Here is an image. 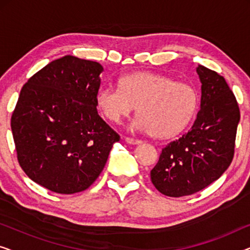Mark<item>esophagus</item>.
I'll use <instances>...</instances> for the list:
<instances>
[{
	"mask_svg": "<svg viewBox=\"0 0 250 250\" xmlns=\"http://www.w3.org/2000/svg\"><path fill=\"white\" fill-rule=\"evenodd\" d=\"M125 142L128 143V145H140L141 143V141L138 139H132V138H124Z\"/></svg>",
	"mask_w": 250,
	"mask_h": 250,
	"instance_id": "1",
	"label": "esophagus"
}]
</instances>
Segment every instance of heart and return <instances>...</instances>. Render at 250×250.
Instances as JSON below:
<instances>
[{
  "instance_id": "b5f03b06",
  "label": "heart",
  "mask_w": 250,
  "mask_h": 250,
  "mask_svg": "<svg viewBox=\"0 0 250 250\" xmlns=\"http://www.w3.org/2000/svg\"><path fill=\"white\" fill-rule=\"evenodd\" d=\"M97 105L108 121L119 123L138 107L133 131L150 132L159 139L182 132L196 115L199 95L184 82L153 73H135L119 80V87L104 85L97 92Z\"/></svg>"
}]
</instances>
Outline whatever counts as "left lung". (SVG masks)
Returning a JSON list of instances; mask_svg holds the SVG:
<instances>
[{
  "instance_id": "left-lung-1",
  "label": "left lung",
  "mask_w": 250,
  "mask_h": 250,
  "mask_svg": "<svg viewBox=\"0 0 250 250\" xmlns=\"http://www.w3.org/2000/svg\"><path fill=\"white\" fill-rule=\"evenodd\" d=\"M201 83L200 110L192 127L162 150L150 172L160 193L183 197L216 181L230 166L234 153L240 111L224 77L198 64Z\"/></svg>"
}]
</instances>
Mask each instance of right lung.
Here are the masks:
<instances>
[{"instance_id":"add662e5","label":"right lung","mask_w":250,"mask_h":250,"mask_svg":"<svg viewBox=\"0 0 250 250\" xmlns=\"http://www.w3.org/2000/svg\"><path fill=\"white\" fill-rule=\"evenodd\" d=\"M99 62L64 56L23 85L11 117L20 166L34 182L71 194L104 169L119 135L98 115Z\"/></svg>"}]
</instances>
